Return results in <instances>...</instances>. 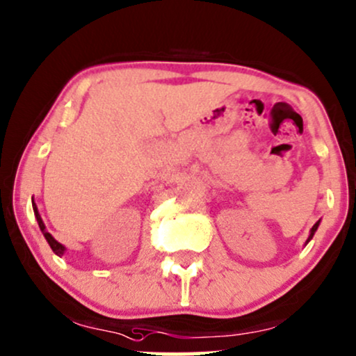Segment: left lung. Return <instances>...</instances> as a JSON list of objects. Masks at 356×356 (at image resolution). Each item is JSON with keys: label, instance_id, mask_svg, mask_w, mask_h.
<instances>
[{"label": "left lung", "instance_id": "1", "mask_svg": "<svg viewBox=\"0 0 356 356\" xmlns=\"http://www.w3.org/2000/svg\"><path fill=\"white\" fill-rule=\"evenodd\" d=\"M319 224H321V220H317V222L314 224V227L311 229V234H309V238H307V242H309V240H311V238L314 237V234H316V230H317V227H319Z\"/></svg>", "mask_w": 356, "mask_h": 356}]
</instances>
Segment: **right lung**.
Masks as SVG:
<instances>
[{"label": "right lung", "mask_w": 356, "mask_h": 356, "mask_svg": "<svg viewBox=\"0 0 356 356\" xmlns=\"http://www.w3.org/2000/svg\"><path fill=\"white\" fill-rule=\"evenodd\" d=\"M32 207H34V214H35L37 224H39V227H40V230H42L44 237H45V240H47V242H49V245H50V248H52V250H54V253H55V255L62 257V255H63V253H65V247H63V245H62V243H60V242H57V240H55V238L52 237V235H50V234L47 232V229H45V224L42 222V218H40L39 211H37V206H35V202H32Z\"/></svg>", "instance_id": "right-lung-1"}]
</instances>
